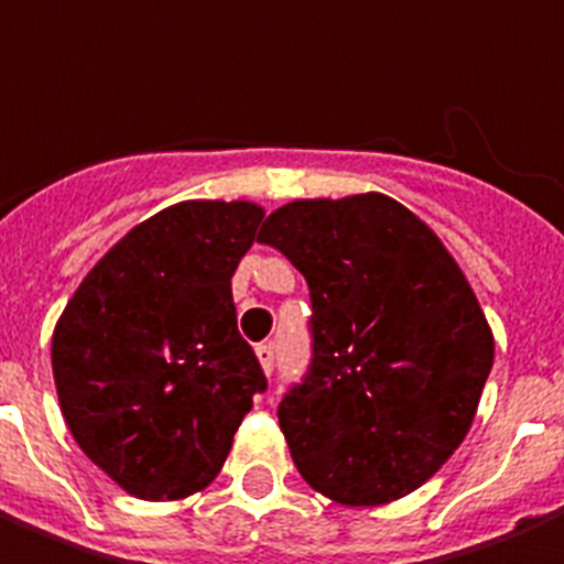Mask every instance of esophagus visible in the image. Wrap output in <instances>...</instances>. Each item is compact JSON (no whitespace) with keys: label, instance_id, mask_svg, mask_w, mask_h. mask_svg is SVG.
Instances as JSON below:
<instances>
[{"label":"esophagus","instance_id":"obj_1","mask_svg":"<svg viewBox=\"0 0 564 564\" xmlns=\"http://www.w3.org/2000/svg\"><path fill=\"white\" fill-rule=\"evenodd\" d=\"M257 358H260V365L265 373L274 370V344H260L257 346Z\"/></svg>","mask_w":564,"mask_h":564}]
</instances>
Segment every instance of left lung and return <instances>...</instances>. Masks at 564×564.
<instances>
[{
	"label": "left lung",
	"mask_w": 564,
	"mask_h": 564,
	"mask_svg": "<svg viewBox=\"0 0 564 564\" xmlns=\"http://www.w3.org/2000/svg\"><path fill=\"white\" fill-rule=\"evenodd\" d=\"M257 241L311 290V365L278 406L302 478L352 508L412 494L469 433L494 367L460 265L386 194L295 199Z\"/></svg>",
	"instance_id": "left-lung-1"
}]
</instances>
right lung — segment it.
Listing matches in <instances>:
<instances>
[{"instance_id":"right-lung-1","label":"right lung","mask_w":564,"mask_h":564,"mask_svg":"<svg viewBox=\"0 0 564 564\" xmlns=\"http://www.w3.org/2000/svg\"><path fill=\"white\" fill-rule=\"evenodd\" d=\"M253 203L187 199L112 245L53 332L68 431L140 499L215 481L265 373L239 335L232 274L257 239Z\"/></svg>"}]
</instances>
